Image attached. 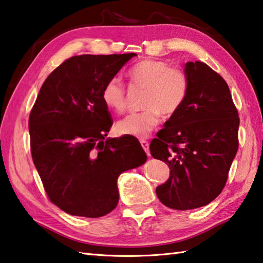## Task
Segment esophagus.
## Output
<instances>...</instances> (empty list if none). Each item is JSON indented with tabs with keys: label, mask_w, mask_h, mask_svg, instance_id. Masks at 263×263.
Segmentation results:
<instances>
[{
	"label": "esophagus",
	"mask_w": 263,
	"mask_h": 263,
	"mask_svg": "<svg viewBox=\"0 0 263 263\" xmlns=\"http://www.w3.org/2000/svg\"><path fill=\"white\" fill-rule=\"evenodd\" d=\"M140 142H141V145H142V147L144 148V151H145L146 155H147L148 157H150L151 155H150V148H148V142H147V141H145V140H141Z\"/></svg>",
	"instance_id": "1"
}]
</instances>
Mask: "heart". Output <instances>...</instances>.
Returning <instances> with one entry per match:
<instances>
[{"instance_id": "b5f03b06", "label": "heart", "mask_w": 263, "mask_h": 263, "mask_svg": "<svg viewBox=\"0 0 263 263\" xmlns=\"http://www.w3.org/2000/svg\"><path fill=\"white\" fill-rule=\"evenodd\" d=\"M130 81L146 89L143 100L144 111L130 113L117 122V130L121 135L144 138L159 125L161 115L173 117L180 111L189 90L186 74L180 68L158 59H145L129 71ZM104 104L116 112H122L126 105L125 87L120 79L108 80L102 90Z\"/></svg>"}]
</instances>
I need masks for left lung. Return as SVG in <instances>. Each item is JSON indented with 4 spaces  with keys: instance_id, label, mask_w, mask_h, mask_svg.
I'll use <instances>...</instances> for the list:
<instances>
[{
    "instance_id": "1",
    "label": "left lung",
    "mask_w": 263,
    "mask_h": 263,
    "mask_svg": "<svg viewBox=\"0 0 263 263\" xmlns=\"http://www.w3.org/2000/svg\"><path fill=\"white\" fill-rule=\"evenodd\" d=\"M187 96L151 142L155 159L171 176L156 189L163 205L177 211L206 206L220 195L238 150V112L227 82L202 62H187Z\"/></svg>"
}]
</instances>
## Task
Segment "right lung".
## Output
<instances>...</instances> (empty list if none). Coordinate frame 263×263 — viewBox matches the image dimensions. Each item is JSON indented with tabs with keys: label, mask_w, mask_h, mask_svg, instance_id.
<instances>
[{
	"label": "right lung",
	"mask_w": 263,
	"mask_h": 263,
	"mask_svg": "<svg viewBox=\"0 0 263 263\" xmlns=\"http://www.w3.org/2000/svg\"><path fill=\"white\" fill-rule=\"evenodd\" d=\"M135 56L71 57L40 89L28 121L33 162L49 199L68 214H108L119 201L118 177L147 159L136 137L106 138L113 121L102 100L105 83Z\"/></svg>",
	"instance_id": "add662e5"
}]
</instances>
